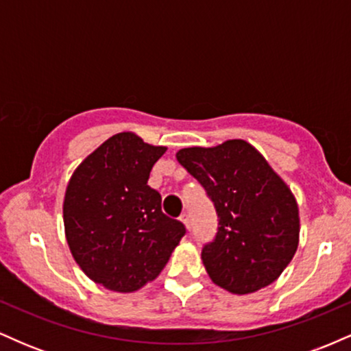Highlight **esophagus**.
Segmentation results:
<instances>
[{"mask_svg": "<svg viewBox=\"0 0 351 351\" xmlns=\"http://www.w3.org/2000/svg\"><path fill=\"white\" fill-rule=\"evenodd\" d=\"M180 221L184 224V228H186L188 231H191V221H189L188 213H183V215H181V217H180Z\"/></svg>", "mask_w": 351, "mask_h": 351, "instance_id": "34e87169", "label": "esophagus"}]
</instances>
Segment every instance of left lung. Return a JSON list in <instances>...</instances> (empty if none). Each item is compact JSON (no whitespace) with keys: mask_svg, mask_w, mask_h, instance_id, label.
Wrapping results in <instances>:
<instances>
[{"mask_svg":"<svg viewBox=\"0 0 351 351\" xmlns=\"http://www.w3.org/2000/svg\"><path fill=\"white\" fill-rule=\"evenodd\" d=\"M176 160L215 203L217 232L201 252L211 280L237 295L272 284L299 245V206L291 188L244 140L181 148Z\"/></svg>","mask_w":351,"mask_h":351,"instance_id":"8db88e82","label":"left lung"}]
</instances>
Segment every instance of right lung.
Listing matches in <instances>:
<instances>
[{
  "instance_id": "obj_1",
  "label": "right lung",
  "mask_w": 351,
  "mask_h": 351,
  "mask_svg": "<svg viewBox=\"0 0 351 351\" xmlns=\"http://www.w3.org/2000/svg\"><path fill=\"white\" fill-rule=\"evenodd\" d=\"M165 152L122 132L92 152L67 184L62 213L72 257L108 291L135 292L155 280L186 232L148 186Z\"/></svg>"
}]
</instances>
